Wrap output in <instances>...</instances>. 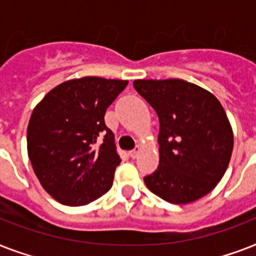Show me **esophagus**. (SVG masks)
<instances>
[{"instance_id":"1","label":"esophagus","mask_w":256,"mask_h":256,"mask_svg":"<svg viewBox=\"0 0 256 256\" xmlns=\"http://www.w3.org/2000/svg\"><path fill=\"white\" fill-rule=\"evenodd\" d=\"M140 148H140V144H136V148H134V150H132V152H128V154H130V156H132V158H134V160H136V156H140Z\"/></svg>"}]
</instances>
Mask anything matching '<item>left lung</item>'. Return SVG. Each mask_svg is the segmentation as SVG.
I'll list each match as a JSON object with an SVG mask.
<instances>
[{"label":"left lung","instance_id":"obj_1","mask_svg":"<svg viewBox=\"0 0 256 256\" xmlns=\"http://www.w3.org/2000/svg\"><path fill=\"white\" fill-rule=\"evenodd\" d=\"M132 85L160 118V166L144 176L148 190L174 204L208 194L226 172L234 146L220 102L183 80H136Z\"/></svg>","mask_w":256,"mask_h":256}]
</instances>
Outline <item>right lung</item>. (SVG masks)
<instances>
[{
	"label": "right lung",
	"instance_id": "1",
	"mask_svg": "<svg viewBox=\"0 0 256 256\" xmlns=\"http://www.w3.org/2000/svg\"><path fill=\"white\" fill-rule=\"evenodd\" d=\"M128 81L84 77L50 90L28 124V156L57 202L84 206L106 194L120 164L106 108Z\"/></svg>",
	"mask_w": 256,
	"mask_h": 256
}]
</instances>
